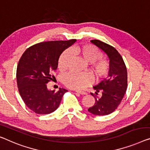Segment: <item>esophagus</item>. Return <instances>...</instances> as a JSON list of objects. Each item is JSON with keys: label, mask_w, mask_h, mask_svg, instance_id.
Wrapping results in <instances>:
<instances>
[{"label": "esophagus", "mask_w": 150, "mask_h": 150, "mask_svg": "<svg viewBox=\"0 0 150 150\" xmlns=\"http://www.w3.org/2000/svg\"><path fill=\"white\" fill-rule=\"evenodd\" d=\"M76 92L79 93V94H81V95H86L87 94V92H86V91H76Z\"/></svg>", "instance_id": "obj_1"}]
</instances>
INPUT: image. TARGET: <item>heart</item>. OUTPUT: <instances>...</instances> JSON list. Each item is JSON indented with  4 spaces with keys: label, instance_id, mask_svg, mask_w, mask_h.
<instances>
[{
    "label": "heart",
    "instance_id": "1",
    "mask_svg": "<svg viewBox=\"0 0 150 150\" xmlns=\"http://www.w3.org/2000/svg\"><path fill=\"white\" fill-rule=\"evenodd\" d=\"M72 53L79 56L85 62H90L91 70L96 77L101 78L108 73L109 68L108 62L100 59L102 57V52L91 44L75 46L71 50L64 51L58 61V67L61 71H64L68 69L69 62L73 57ZM91 82V77L86 73L77 74L71 73L63 77V83L67 87L77 90L86 88Z\"/></svg>",
    "mask_w": 150,
    "mask_h": 150
}]
</instances>
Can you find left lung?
<instances>
[{"mask_svg": "<svg viewBox=\"0 0 150 150\" xmlns=\"http://www.w3.org/2000/svg\"><path fill=\"white\" fill-rule=\"evenodd\" d=\"M91 43L106 54L110 60V69L107 78L93 87L96 90V102L88 108L89 112L94 115L104 116L113 112L120 104L127 88V71L121 55L113 46L100 41L91 40ZM100 93V97L96 96Z\"/></svg>", "mask_w": 150, "mask_h": 150, "instance_id": "8db88e82", "label": "left lung"}]
</instances>
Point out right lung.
Returning a JSON list of instances; mask_svg holds the SVG:
<instances>
[{
	"label": "right lung",
	"mask_w": 150,
	"mask_h": 150,
	"mask_svg": "<svg viewBox=\"0 0 150 150\" xmlns=\"http://www.w3.org/2000/svg\"><path fill=\"white\" fill-rule=\"evenodd\" d=\"M76 42L48 41L30 46L21 56L17 68V83L20 96L31 110L47 115L58 108L67 89L48 90L46 83L55 78L61 54Z\"/></svg>",
	"instance_id": "obj_1"
}]
</instances>
